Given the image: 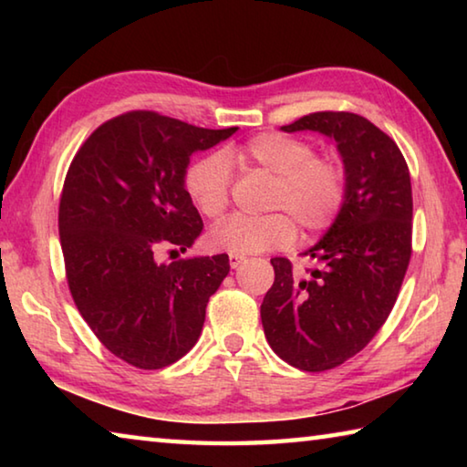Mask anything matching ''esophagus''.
<instances>
[{
  "label": "esophagus",
  "instance_id": "obj_1",
  "mask_svg": "<svg viewBox=\"0 0 467 467\" xmlns=\"http://www.w3.org/2000/svg\"><path fill=\"white\" fill-rule=\"evenodd\" d=\"M243 262H244L243 255H233V253H231V255H228V264H231L233 270H236V267H239Z\"/></svg>",
  "mask_w": 467,
  "mask_h": 467
}]
</instances>
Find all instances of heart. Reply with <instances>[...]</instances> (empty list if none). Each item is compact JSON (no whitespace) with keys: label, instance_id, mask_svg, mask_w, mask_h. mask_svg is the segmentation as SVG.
Instances as JSON below:
<instances>
[{"label":"heart","instance_id":"b5f03b06","mask_svg":"<svg viewBox=\"0 0 467 467\" xmlns=\"http://www.w3.org/2000/svg\"><path fill=\"white\" fill-rule=\"evenodd\" d=\"M234 154L275 175L272 208L286 210L305 231H323L337 218L348 193L346 169L334 158L315 154L311 141L265 131L249 138ZM228 156L212 152L185 172L187 193L208 218L223 216L231 197ZM289 217L284 212L264 218L234 214L212 228L208 243L212 249L233 255L284 249L296 239V226Z\"/></svg>","mask_w":467,"mask_h":467}]
</instances>
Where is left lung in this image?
I'll return each mask as SVG.
<instances>
[{
	"label": "left lung",
	"mask_w": 467,
	"mask_h": 467,
	"mask_svg": "<svg viewBox=\"0 0 467 467\" xmlns=\"http://www.w3.org/2000/svg\"><path fill=\"white\" fill-rule=\"evenodd\" d=\"M282 131H319L336 141L348 193L334 224L305 255L296 275L274 257V284L262 303L267 342L282 360L321 373L358 354L389 317L412 257V183L395 141L344 110H321Z\"/></svg>",
	"instance_id": "8db88e82"
}]
</instances>
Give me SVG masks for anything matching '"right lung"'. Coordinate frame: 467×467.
<instances>
[{
    "instance_id": "1",
    "label": "right lung",
    "mask_w": 467,
    "mask_h": 467,
    "mask_svg": "<svg viewBox=\"0 0 467 467\" xmlns=\"http://www.w3.org/2000/svg\"><path fill=\"white\" fill-rule=\"evenodd\" d=\"M154 110H130L90 133L59 200L69 292L102 346L131 367L162 368L192 350L205 306L226 278V253L156 262L202 234L185 189L189 156L231 138Z\"/></svg>"
}]
</instances>
